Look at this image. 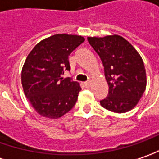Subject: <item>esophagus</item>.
Returning a JSON list of instances; mask_svg holds the SVG:
<instances>
[{
    "label": "esophagus",
    "instance_id": "obj_1",
    "mask_svg": "<svg viewBox=\"0 0 159 159\" xmlns=\"http://www.w3.org/2000/svg\"><path fill=\"white\" fill-rule=\"evenodd\" d=\"M90 82H86V83H84V86L85 87H87V88H89V87H90Z\"/></svg>",
    "mask_w": 159,
    "mask_h": 159
}]
</instances>
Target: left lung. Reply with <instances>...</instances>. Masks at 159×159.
Segmentation results:
<instances>
[{
	"label": "left lung",
	"mask_w": 159,
	"mask_h": 159,
	"mask_svg": "<svg viewBox=\"0 0 159 159\" xmlns=\"http://www.w3.org/2000/svg\"><path fill=\"white\" fill-rule=\"evenodd\" d=\"M88 41L101 59L109 86L108 96L100 105L116 113L132 110L143 96L147 84L141 55L121 36L88 37Z\"/></svg>",
	"instance_id": "obj_1"
}]
</instances>
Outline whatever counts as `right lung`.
<instances>
[{"label":"right lung","mask_w":159,"mask_h":159,"mask_svg":"<svg viewBox=\"0 0 159 159\" xmlns=\"http://www.w3.org/2000/svg\"><path fill=\"white\" fill-rule=\"evenodd\" d=\"M84 40L79 35L55 34L39 42L28 54L21 81L25 96L39 115L59 119L76 103L80 84L61 75L70 69L69 54Z\"/></svg>","instance_id":"add662e5"}]
</instances>
